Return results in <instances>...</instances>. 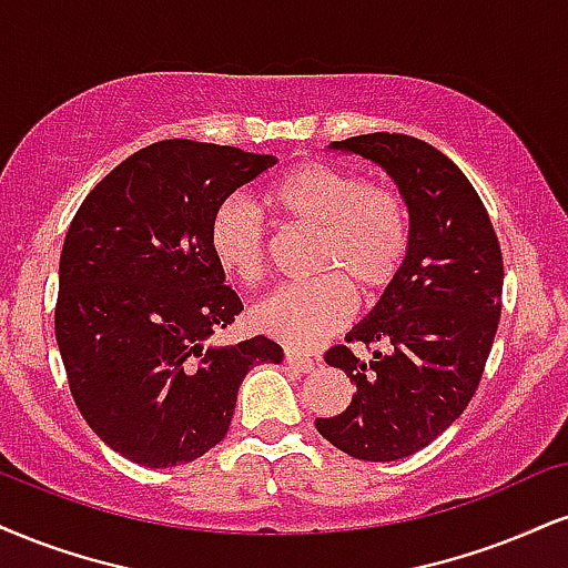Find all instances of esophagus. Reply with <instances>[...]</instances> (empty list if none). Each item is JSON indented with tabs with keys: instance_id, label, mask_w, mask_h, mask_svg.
<instances>
[{
	"instance_id": "esophagus-1",
	"label": "esophagus",
	"mask_w": 568,
	"mask_h": 568,
	"mask_svg": "<svg viewBox=\"0 0 568 568\" xmlns=\"http://www.w3.org/2000/svg\"><path fill=\"white\" fill-rule=\"evenodd\" d=\"M285 362H288L291 367H296L298 373H312L314 367H317V362L312 357H306V354H298V352H285Z\"/></svg>"
}]
</instances>
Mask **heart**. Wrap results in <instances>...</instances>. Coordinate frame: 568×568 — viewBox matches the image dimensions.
Segmentation results:
<instances>
[{
  "mask_svg": "<svg viewBox=\"0 0 568 568\" xmlns=\"http://www.w3.org/2000/svg\"><path fill=\"white\" fill-rule=\"evenodd\" d=\"M270 203L296 227L320 232L314 283L283 285L251 312L256 331L312 349L349 323L352 288L378 296L399 275L409 245V216L392 187L365 184L327 163H302L270 187ZM209 243L224 272L254 285L264 272L266 227L241 195L224 197L209 224Z\"/></svg>",
  "mask_w": 568,
  "mask_h": 568,
  "instance_id": "heart-1",
  "label": "heart"
}]
</instances>
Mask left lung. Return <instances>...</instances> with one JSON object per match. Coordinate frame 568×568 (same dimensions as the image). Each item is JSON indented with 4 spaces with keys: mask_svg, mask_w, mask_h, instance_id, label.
Listing matches in <instances>:
<instances>
[{
    "mask_svg": "<svg viewBox=\"0 0 568 568\" xmlns=\"http://www.w3.org/2000/svg\"><path fill=\"white\" fill-rule=\"evenodd\" d=\"M327 148L392 176L409 245L399 275L346 336L375 345L373 357L344 344L325 354L357 392L344 413L314 426L341 453L392 463L447 432L476 394L500 323V243L474 184L428 142L375 132Z\"/></svg>",
    "mask_w": 568,
    "mask_h": 568,
    "instance_id": "1",
    "label": "left lung"
}]
</instances>
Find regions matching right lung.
I'll list each match as a JSON object with an SVG mask.
<instances>
[{"mask_svg":"<svg viewBox=\"0 0 568 568\" xmlns=\"http://www.w3.org/2000/svg\"><path fill=\"white\" fill-rule=\"evenodd\" d=\"M275 155L163 140L102 180L68 227L54 336L68 386L94 434L148 468L184 466L227 434L237 388L272 338L211 336L243 312L209 243L219 203Z\"/></svg>","mask_w":568,"mask_h":568,"instance_id":"obj_1","label":"right lung"}]
</instances>
